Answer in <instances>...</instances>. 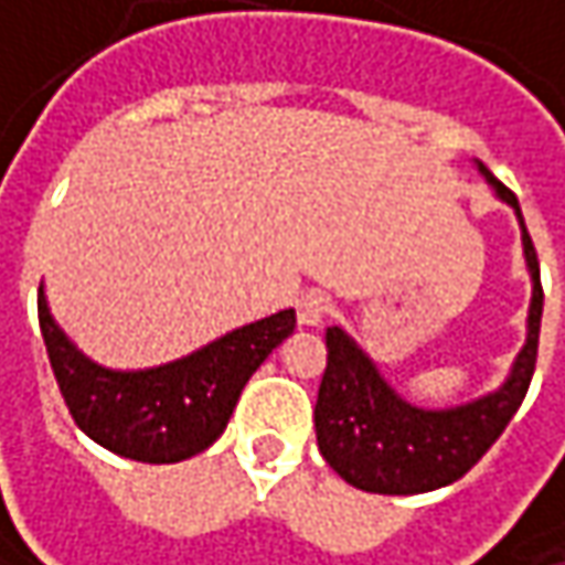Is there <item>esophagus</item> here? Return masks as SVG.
Wrapping results in <instances>:
<instances>
[{
	"instance_id": "1",
	"label": "esophagus",
	"mask_w": 565,
	"mask_h": 565,
	"mask_svg": "<svg viewBox=\"0 0 565 565\" xmlns=\"http://www.w3.org/2000/svg\"><path fill=\"white\" fill-rule=\"evenodd\" d=\"M296 315H299V324L305 328H318L324 324V318L331 315V299L324 292H305L302 299L296 302Z\"/></svg>"
}]
</instances>
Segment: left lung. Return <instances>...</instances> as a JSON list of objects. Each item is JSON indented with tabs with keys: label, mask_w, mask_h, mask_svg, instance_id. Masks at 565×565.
Instances as JSON below:
<instances>
[{
	"label": "left lung",
	"mask_w": 565,
	"mask_h": 565,
	"mask_svg": "<svg viewBox=\"0 0 565 565\" xmlns=\"http://www.w3.org/2000/svg\"><path fill=\"white\" fill-rule=\"evenodd\" d=\"M479 170L521 218L514 192L495 180L482 163ZM521 241L534 279L527 343L518 353L508 383L479 402L447 412L415 408L385 385L373 360L341 328H328L324 334L328 366L315 402V434H318L321 457L343 482L376 495L434 492L440 486L463 479L486 457V450L502 437L508 422L521 408L534 376L541 315H544L541 263L524 218H521Z\"/></svg>",
	"instance_id": "obj_1"
}]
</instances>
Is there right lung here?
Wrapping results in <instances>:
<instances>
[{
  "mask_svg": "<svg viewBox=\"0 0 565 565\" xmlns=\"http://www.w3.org/2000/svg\"><path fill=\"white\" fill-rule=\"evenodd\" d=\"M38 321L63 402L79 430L138 463H180L222 437L241 388L292 334L296 311H276L192 356L141 373H115L86 360L54 324L44 289L38 292Z\"/></svg>",
  "mask_w": 565,
  "mask_h": 565,
  "instance_id": "add662e5",
  "label": "right lung"
}]
</instances>
